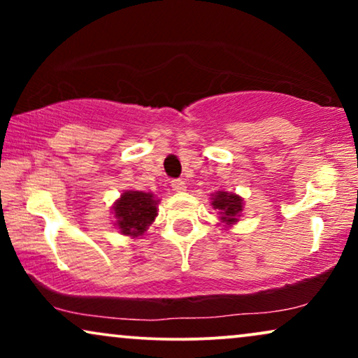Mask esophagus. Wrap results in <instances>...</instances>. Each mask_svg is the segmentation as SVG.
<instances>
[{
    "label": "esophagus",
    "mask_w": 358,
    "mask_h": 358,
    "mask_svg": "<svg viewBox=\"0 0 358 358\" xmlns=\"http://www.w3.org/2000/svg\"><path fill=\"white\" fill-rule=\"evenodd\" d=\"M171 187H173L174 192H185V190H187V185H185L182 179L173 180V182H171Z\"/></svg>",
    "instance_id": "1"
}]
</instances>
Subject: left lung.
<instances>
[{
    "label": "left lung",
    "mask_w": 358,
    "mask_h": 358,
    "mask_svg": "<svg viewBox=\"0 0 358 358\" xmlns=\"http://www.w3.org/2000/svg\"><path fill=\"white\" fill-rule=\"evenodd\" d=\"M210 205H212L213 210H217V213L220 215V227L228 229L239 222V217H241L244 210V199L241 195L234 192L218 190V192L212 194Z\"/></svg>",
    "instance_id": "1"
}]
</instances>
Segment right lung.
<instances>
[{
    "mask_svg": "<svg viewBox=\"0 0 358 358\" xmlns=\"http://www.w3.org/2000/svg\"><path fill=\"white\" fill-rule=\"evenodd\" d=\"M159 200L155 194L143 190H124L112 205L114 228L131 239L143 234L158 217Z\"/></svg>",
    "mask_w": 358,
    "mask_h": 358,
    "instance_id": "add662e5",
    "label": "right lung"
}]
</instances>
